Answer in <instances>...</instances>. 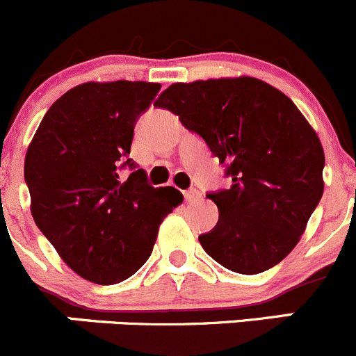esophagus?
I'll list each match as a JSON object with an SVG mask.
<instances>
[{"label": "esophagus", "instance_id": "1", "mask_svg": "<svg viewBox=\"0 0 356 356\" xmlns=\"http://www.w3.org/2000/svg\"><path fill=\"white\" fill-rule=\"evenodd\" d=\"M183 195H185L186 202H195V200L200 199V192H199V190H195V188L185 190V192H183Z\"/></svg>", "mask_w": 356, "mask_h": 356}]
</instances>
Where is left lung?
Returning <instances> with one entry per match:
<instances>
[{
	"instance_id": "obj_1",
	"label": "left lung",
	"mask_w": 356,
	"mask_h": 356,
	"mask_svg": "<svg viewBox=\"0 0 356 356\" xmlns=\"http://www.w3.org/2000/svg\"><path fill=\"white\" fill-rule=\"evenodd\" d=\"M156 107L177 114L227 163L228 190L207 193L220 220L204 251L232 272L256 275L282 261L323 193L322 143L294 102L251 76L175 83Z\"/></svg>"
}]
</instances>
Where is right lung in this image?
Masks as SVG:
<instances>
[{"label":"right lung","mask_w":356,"mask_h":356,"mask_svg":"<svg viewBox=\"0 0 356 356\" xmlns=\"http://www.w3.org/2000/svg\"><path fill=\"white\" fill-rule=\"evenodd\" d=\"M159 90L124 79L74 86L48 108L27 149L34 221L65 265L93 284L138 272L163 220L183 202L175 186H150L143 170L118 177L121 167L135 169V122Z\"/></svg>","instance_id":"obj_1"}]
</instances>
